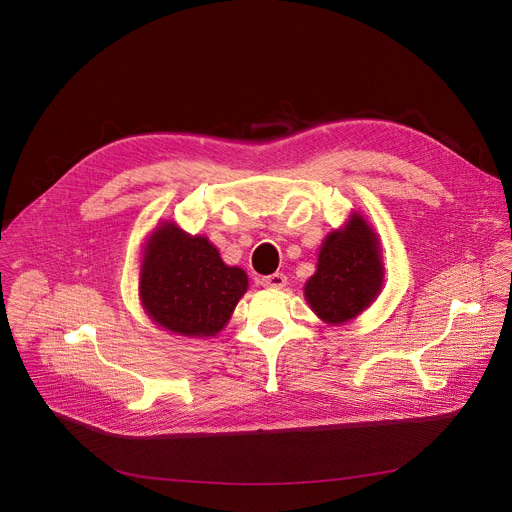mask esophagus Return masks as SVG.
Wrapping results in <instances>:
<instances>
[{"instance_id":"obj_1","label":"esophagus","mask_w":512,"mask_h":512,"mask_svg":"<svg viewBox=\"0 0 512 512\" xmlns=\"http://www.w3.org/2000/svg\"><path fill=\"white\" fill-rule=\"evenodd\" d=\"M285 283H287V277L283 273H273V275H267L261 279V285L271 287V289H281V287H285Z\"/></svg>"}]
</instances>
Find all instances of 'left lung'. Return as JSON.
<instances>
[{"instance_id":"obj_1","label":"left lung","mask_w":512,"mask_h":512,"mask_svg":"<svg viewBox=\"0 0 512 512\" xmlns=\"http://www.w3.org/2000/svg\"><path fill=\"white\" fill-rule=\"evenodd\" d=\"M385 285L381 239L360 210L326 235L304 298L320 322L342 326L377 302Z\"/></svg>"}]
</instances>
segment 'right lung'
I'll return each instance as SVG.
<instances>
[{"label": "right lung", "mask_w": 512, "mask_h": 512, "mask_svg": "<svg viewBox=\"0 0 512 512\" xmlns=\"http://www.w3.org/2000/svg\"><path fill=\"white\" fill-rule=\"evenodd\" d=\"M249 289L247 273L227 265L206 235L160 221L143 241L137 265L139 304L162 330L214 338Z\"/></svg>", "instance_id": "add662e5"}]
</instances>
